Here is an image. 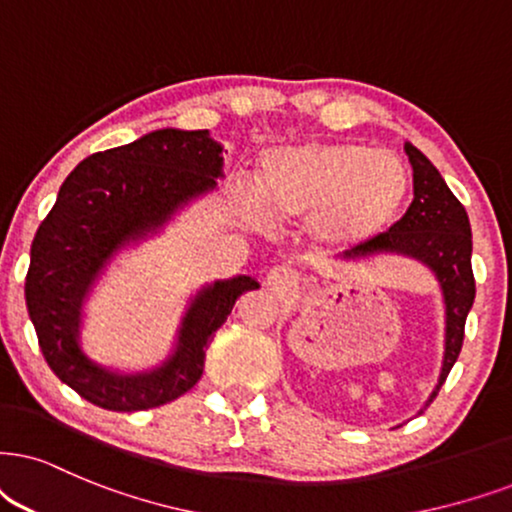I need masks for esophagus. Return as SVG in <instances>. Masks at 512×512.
<instances>
[{
    "label": "esophagus",
    "instance_id": "obj_1",
    "mask_svg": "<svg viewBox=\"0 0 512 512\" xmlns=\"http://www.w3.org/2000/svg\"><path fill=\"white\" fill-rule=\"evenodd\" d=\"M267 283H269L271 290H276V293L293 295V293H297V288H300L302 278H300V274H297L293 267H286V264H278V267H274V269L269 271Z\"/></svg>",
    "mask_w": 512,
    "mask_h": 512
}]
</instances>
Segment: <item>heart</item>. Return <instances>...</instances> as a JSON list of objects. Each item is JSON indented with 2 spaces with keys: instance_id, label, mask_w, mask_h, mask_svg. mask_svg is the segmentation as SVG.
Wrapping results in <instances>:
<instances>
[{
  "instance_id": "heart-1",
  "label": "heart",
  "mask_w": 512,
  "mask_h": 512,
  "mask_svg": "<svg viewBox=\"0 0 512 512\" xmlns=\"http://www.w3.org/2000/svg\"><path fill=\"white\" fill-rule=\"evenodd\" d=\"M260 198L278 222L312 217L319 241L354 248L390 226L409 198L404 160L354 141H302L267 153L260 163ZM248 210L255 203L248 200Z\"/></svg>"
}]
</instances>
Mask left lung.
<instances>
[{
	"label": "left lung",
	"instance_id": "obj_1",
	"mask_svg": "<svg viewBox=\"0 0 512 512\" xmlns=\"http://www.w3.org/2000/svg\"><path fill=\"white\" fill-rule=\"evenodd\" d=\"M404 148L413 167V200L409 210L390 231L352 248L347 257L361 260L375 252H401L418 257L437 274L446 302V352L439 385L430 397L432 401L461 354L465 319L475 300V276L470 262L472 234L468 212L444 184L437 167L416 146L406 144Z\"/></svg>",
	"mask_w": 512,
	"mask_h": 512
}]
</instances>
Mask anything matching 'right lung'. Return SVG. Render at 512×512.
Returning a JSON list of instances; mask_svg holds the SVG:
<instances>
[{
  "mask_svg": "<svg viewBox=\"0 0 512 512\" xmlns=\"http://www.w3.org/2000/svg\"><path fill=\"white\" fill-rule=\"evenodd\" d=\"M222 170V146L208 129H158L84 158L32 238L25 302L44 359L63 383L101 409L146 411L189 392L238 297L260 288L250 276H238L203 290L186 314L179 349L153 373H108L77 347L82 297L103 262L129 238L163 224L181 203L212 189Z\"/></svg>",
  "mask_w": 512,
  "mask_h": 512,
  "instance_id": "obj_1",
  "label": "right lung"
}]
</instances>
